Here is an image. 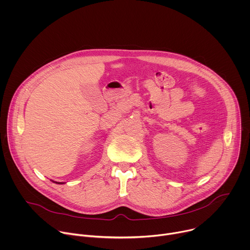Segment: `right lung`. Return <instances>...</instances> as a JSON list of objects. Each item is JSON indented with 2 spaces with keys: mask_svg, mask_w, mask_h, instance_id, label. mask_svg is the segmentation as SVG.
Here are the masks:
<instances>
[{
  "mask_svg": "<svg viewBox=\"0 0 250 250\" xmlns=\"http://www.w3.org/2000/svg\"><path fill=\"white\" fill-rule=\"evenodd\" d=\"M57 183V182H56ZM58 184H62V183H58Z\"/></svg>",
  "mask_w": 250,
  "mask_h": 250,
  "instance_id": "add662e5",
  "label": "right lung"
}]
</instances>
